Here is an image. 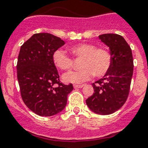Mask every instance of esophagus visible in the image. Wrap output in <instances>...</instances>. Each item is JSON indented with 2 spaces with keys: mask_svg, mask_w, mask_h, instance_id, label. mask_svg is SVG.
I'll list each match as a JSON object with an SVG mask.
<instances>
[{
  "mask_svg": "<svg viewBox=\"0 0 148 148\" xmlns=\"http://www.w3.org/2000/svg\"><path fill=\"white\" fill-rule=\"evenodd\" d=\"M83 86H84V85H83V84H80V85L74 84V88H81V87H83Z\"/></svg>",
  "mask_w": 148,
  "mask_h": 148,
  "instance_id": "obj_1",
  "label": "esophagus"
}]
</instances>
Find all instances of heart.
Instances as JSON below:
<instances>
[{"label": "heart", "mask_w": 148, "mask_h": 148, "mask_svg": "<svg viewBox=\"0 0 148 148\" xmlns=\"http://www.w3.org/2000/svg\"><path fill=\"white\" fill-rule=\"evenodd\" d=\"M75 60H80L82 69L64 74L63 80L67 83L80 84L90 80L93 76L102 77L107 74L112 64L110 51L105 48H97L91 43H79L69 49ZM52 61L58 68L69 71L74 67V60L62 49L52 54Z\"/></svg>", "instance_id": "1"}]
</instances>
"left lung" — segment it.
Masks as SVG:
<instances>
[{
    "label": "left lung",
    "mask_w": 148,
    "mask_h": 148,
    "mask_svg": "<svg viewBox=\"0 0 148 148\" xmlns=\"http://www.w3.org/2000/svg\"><path fill=\"white\" fill-rule=\"evenodd\" d=\"M99 39L110 49L112 64L107 74L93 84V94L86 103L99 115H109L119 110L127 100L133 74L132 52L122 36L107 33Z\"/></svg>",
    "instance_id": "left-lung-1"
}]
</instances>
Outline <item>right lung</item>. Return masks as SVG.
I'll list each match as a JSON object with an SVG mask.
<instances>
[{
  "label": "right lung",
  "mask_w": 148,
  "mask_h": 148,
  "mask_svg": "<svg viewBox=\"0 0 148 148\" xmlns=\"http://www.w3.org/2000/svg\"><path fill=\"white\" fill-rule=\"evenodd\" d=\"M64 45L50 33H36L25 42L18 55L16 71L23 101L34 113L51 116L67 104L73 85L63 84L52 61V54Z\"/></svg>",
  "instance_id": "1"
}]
</instances>
